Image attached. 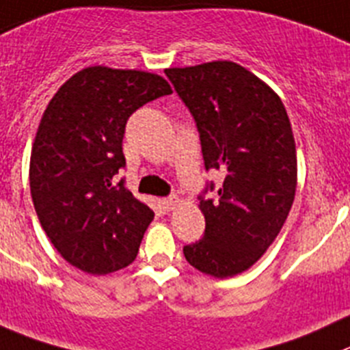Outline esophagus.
Masks as SVG:
<instances>
[{"label":"esophagus","mask_w":350,"mask_h":350,"mask_svg":"<svg viewBox=\"0 0 350 350\" xmlns=\"http://www.w3.org/2000/svg\"><path fill=\"white\" fill-rule=\"evenodd\" d=\"M161 204H163V208L168 209V211H170V209H175L178 204H180V199H178L177 196H170V198L163 199Z\"/></svg>","instance_id":"34e87169"}]
</instances>
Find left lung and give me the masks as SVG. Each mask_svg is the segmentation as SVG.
I'll return each instance as SVG.
<instances>
[{"instance_id": "1", "label": "left lung", "mask_w": 350, "mask_h": 350, "mask_svg": "<svg viewBox=\"0 0 350 350\" xmlns=\"http://www.w3.org/2000/svg\"><path fill=\"white\" fill-rule=\"evenodd\" d=\"M194 116L206 170L225 175L218 198L206 185L204 235L184 245L189 265L216 278L251 268L277 239L297 185L295 141L282 99L234 62L166 68Z\"/></svg>"}]
</instances>
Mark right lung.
Returning a JSON list of instances; mask_svg holds the SVG:
<instances>
[{
    "instance_id": "obj_1",
    "label": "right lung",
    "mask_w": 350,
    "mask_h": 350,
    "mask_svg": "<svg viewBox=\"0 0 350 350\" xmlns=\"http://www.w3.org/2000/svg\"><path fill=\"white\" fill-rule=\"evenodd\" d=\"M172 88L156 73L88 66L49 101L31 154V196L56 251L75 268L106 275L135 259L154 213L115 175L127 120Z\"/></svg>"
}]
</instances>
